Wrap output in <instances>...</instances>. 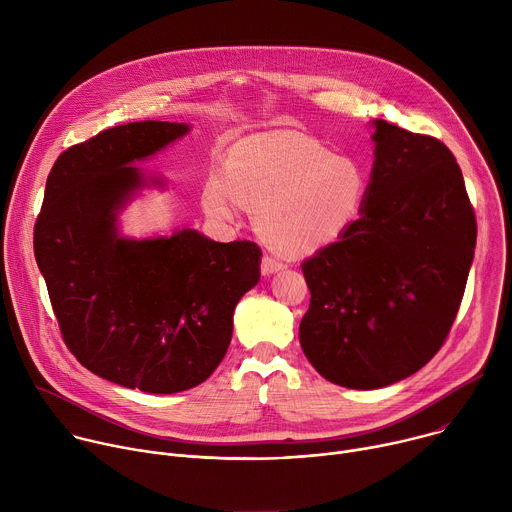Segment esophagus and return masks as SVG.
Returning a JSON list of instances; mask_svg holds the SVG:
<instances>
[{
    "label": "esophagus",
    "instance_id": "1",
    "mask_svg": "<svg viewBox=\"0 0 512 512\" xmlns=\"http://www.w3.org/2000/svg\"><path fill=\"white\" fill-rule=\"evenodd\" d=\"M283 267H285V263H283L279 257L263 255V259H261V271H263L265 275L275 273V271H279V269H283Z\"/></svg>",
    "mask_w": 512,
    "mask_h": 512
}]
</instances>
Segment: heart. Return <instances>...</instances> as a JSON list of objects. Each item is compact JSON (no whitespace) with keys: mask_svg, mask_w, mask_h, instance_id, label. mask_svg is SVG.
Segmentation results:
<instances>
[{"mask_svg":"<svg viewBox=\"0 0 512 512\" xmlns=\"http://www.w3.org/2000/svg\"><path fill=\"white\" fill-rule=\"evenodd\" d=\"M369 172L324 143L277 131L251 137L229 154L225 170L208 174L202 202L218 221L255 210L259 235L289 255H308L340 241L364 212Z\"/></svg>","mask_w":512,"mask_h":512,"instance_id":"b5f03b06","label":"heart"}]
</instances>
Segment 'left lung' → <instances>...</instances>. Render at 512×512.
<instances>
[{
    "label": "left lung",
    "mask_w": 512,
    "mask_h": 512,
    "mask_svg": "<svg viewBox=\"0 0 512 512\" xmlns=\"http://www.w3.org/2000/svg\"><path fill=\"white\" fill-rule=\"evenodd\" d=\"M367 206L334 245L302 263L310 308L300 344L348 389L393 385L435 356L460 310L476 216L446 143L375 121Z\"/></svg>",
    "instance_id": "left-lung-1"
}]
</instances>
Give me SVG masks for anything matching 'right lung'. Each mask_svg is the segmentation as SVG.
Masks as SVG:
<instances>
[{"label":"right lung","instance_id":"obj_1","mask_svg":"<svg viewBox=\"0 0 512 512\" xmlns=\"http://www.w3.org/2000/svg\"><path fill=\"white\" fill-rule=\"evenodd\" d=\"M184 123L135 121L58 156L34 227V255L68 350L127 389L180 393L227 354L233 312L259 281L261 249L216 243L192 229L125 239L117 212L145 184L131 166L188 133Z\"/></svg>","mask_w":512,"mask_h":512}]
</instances>
